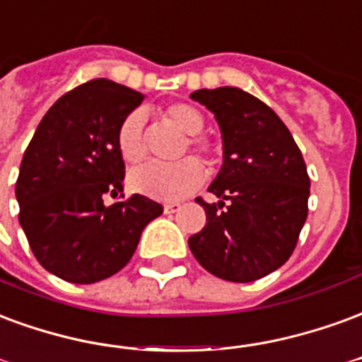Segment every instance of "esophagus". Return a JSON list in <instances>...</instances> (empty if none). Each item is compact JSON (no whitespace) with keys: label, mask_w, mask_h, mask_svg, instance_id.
<instances>
[{"label":"esophagus","mask_w":362,"mask_h":362,"mask_svg":"<svg viewBox=\"0 0 362 362\" xmlns=\"http://www.w3.org/2000/svg\"><path fill=\"white\" fill-rule=\"evenodd\" d=\"M179 208H181V202H177V200H171V202H165V204H163V210L168 214L175 212Z\"/></svg>","instance_id":"esophagus-1"}]
</instances>
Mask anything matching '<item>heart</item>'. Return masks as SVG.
<instances>
[{
  "instance_id": "1",
  "label": "heart",
  "mask_w": 362,
  "mask_h": 362,
  "mask_svg": "<svg viewBox=\"0 0 362 362\" xmlns=\"http://www.w3.org/2000/svg\"><path fill=\"white\" fill-rule=\"evenodd\" d=\"M165 115L170 117L175 125L189 134L185 141L183 152L192 148L200 154H210L212 144L206 136H202L200 131L204 129V117L202 113L189 104H171L165 110ZM144 121L146 115L142 110H134L125 119L121 121L117 129V148L123 160L129 163L141 162L144 158V141H142V131H144ZM204 179V168L197 158H183L179 162L162 163L148 162L131 171V187L134 191L152 197L158 200H175L185 197L187 192L194 191Z\"/></svg>"
}]
</instances>
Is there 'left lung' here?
I'll return each instance as SVG.
<instances>
[{"label":"left lung","mask_w":362,"mask_h":362,"mask_svg":"<svg viewBox=\"0 0 362 362\" xmlns=\"http://www.w3.org/2000/svg\"><path fill=\"white\" fill-rule=\"evenodd\" d=\"M214 113L223 141V165L197 199L206 226L189 237L200 266L228 281L247 284L278 270L299 241L308 214L310 179L299 146L276 112L235 86L191 94Z\"/></svg>","instance_id":"obj_1"}]
</instances>
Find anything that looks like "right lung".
Returning <instances> with one entry per match:
<instances>
[{
    "instance_id": "1",
    "label": "right lung",
    "mask_w": 362,
    "mask_h": 362,
    "mask_svg": "<svg viewBox=\"0 0 362 362\" xmlns=\"http://www.w3.org/2000/svg\"><path fill=\"white\" fill-rule=\"evenodd\" d=\"M142 100L107 78L88 81L47 110L25 150L15 187L18 221L36 260L65 281L96 284L117 274L142 229L163 212L142 194L104 202L123 189L117 129Z\"/></svg>"
}]
</instances>
